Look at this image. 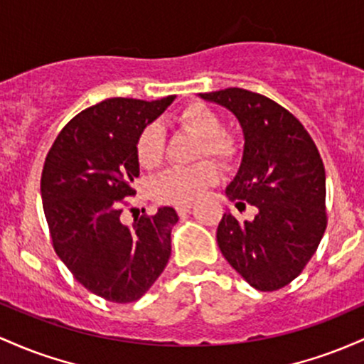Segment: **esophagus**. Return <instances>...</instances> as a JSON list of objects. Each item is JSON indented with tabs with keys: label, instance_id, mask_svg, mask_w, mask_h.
Instances as JSON below:
<instances>
[{
	"label": "esophagus",
	"instance_id": "1",
	"mask_svg": "<svg viewBox=\"0 0 364 364\" xmlns=\"http://www.w3.org/2000/svg\"><path fill=\"white\" fill-rule=\"evenodd\" d=\"M191 208H193V203H183V204H177L175 210H177L178 215H186L187 211H191Z\"/></svg>",
	"mask_w": 364,
	"mask_h": 364
}]
</instances>
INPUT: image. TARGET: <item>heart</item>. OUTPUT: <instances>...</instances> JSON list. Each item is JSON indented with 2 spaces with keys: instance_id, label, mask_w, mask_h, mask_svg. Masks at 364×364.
Masks as SVG:
<instances>
[{
  "instance_id": "heart-1",
  "label": "heart",
  "mask_w": 364,
  "mask_h": 364,
  "mask_svg": "<svg viewBox=\"0 0 364 364\" xmlns=\"http://www.w3.org/2000/svg\"><path fill=\"white\" fill-rule=\"evenodd\" d=\"M178 129L201 139L196 156H211L225 168L234 166L242 153L240 139L230 130L222 129V118L204 103H189L171 118ZM165 153L163 132L156 124L146 125L136 141L137 163L146 170L161 165ZM218 166L215 161L203 160L193 166H175L158 175L151 191L158 201L166 204H183L198 199L208 187L218 181Z\"/></svg>"
}]
</instances>
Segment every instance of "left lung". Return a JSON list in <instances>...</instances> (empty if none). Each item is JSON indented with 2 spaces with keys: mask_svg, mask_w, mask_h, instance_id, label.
<instances>
[{
  "mask_svg": "<svg viewBox=\"0 0 364 364\" xmlns=\"http://www.w3.org/2000/svg\"><path fill=\"white\" fill-rule=\"evenodd\" d=\"M230 109L244 130V154L228 199L240 220L223 213L216 240L225 259L249 285L279 291L299 277L326 228L325 166L304 125L284 106L247 89L199 94Z\"/></svg>",
  "mask_w": 364,
  "mask_h": 364,
  "instance_id": "8db88e82",
  "label": "left lung"
}]
</instances>
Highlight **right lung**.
Returning <instances> with one entry per match:
<instances>
[{
    "label": "right lung",
    "instance_id": "obj_1",
    "mask_svg": "<svg viewBox=\"0 0 364 364\" xmlns=\"http://www.w3.org/2000/svg\"><path fill=\"white\" fill-rule=\"evenodd\" d=\"M173 100L109 97L89 106L61 129L44 160L41 198L55 252L73 279L112 303L137 301L168 263L173 208L132 225L120 215L136 194L139 132Z\"/></svg>",
    "mask_w": 364,
    "mask_h": 364
}]
</instances>
